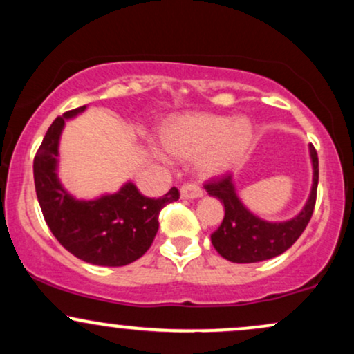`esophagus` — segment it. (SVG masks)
Returning a JSON list of instances; mask_svg holds the SVG:
<instances>
[{"instance_id": "esophagus-1", "label": "esophagus", "mask_w": 354, "mask_h": 354, "mask_svg": "<svg viewBox=\"0 0 354 354\" xmlns=\"http://www.w3.org/2000/svg\"><path fill=\"white\" fill-rule=\"evenodd\" d=\"M181 198L183 200H194V198H201L203 196V191L198 185L194 183H185L180 189Z\"/></svg>"}]
</instances>
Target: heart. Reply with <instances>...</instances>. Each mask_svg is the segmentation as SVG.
<instances>
[{
	"label": "heart",
	"instance_id": "heart-1",
	"mask_svg": "<svg viewBox=\"0 0 354 354\" xmlns=\"http://www.w3.org/2000/svg\"><path fill=\"white\" fill-rule=\"evenodd\" d=\"M251 140V124L245 118L191 113L174 116L161 129L166 153L178 160L200 156V171L206 176L225 173L239 160Z\"/></svg>",
	"mask_w": 354,
	"mask_h": 354
}]
</instances>
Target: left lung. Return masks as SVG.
<instances>
[{"mask_svg":"<svg viewBox=\"0 0 354 354\" xmlns=\"http://www.w3.org/2000/svg\"><path fill=\"white\" fill-rule=\"evenodd\" d=\"M313 163V186L310 198L298 216L290 221L270 223L254 216L239 201L231 174L216 178L206 183L205 189L209 196L218 198L225 205V218L219 228L211 234L214 250L231 263H258L279 256L301 236L310 223L316 205L318 189V154L315 146L310 145Z\"/></svg>","mask_w":354,"mask_h":354,"instance_id":"8db88e82","label":"left lung"}]
</instances>
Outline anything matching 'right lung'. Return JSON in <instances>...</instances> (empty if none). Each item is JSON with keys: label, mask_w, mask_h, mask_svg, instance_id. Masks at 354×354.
I'll use <instances>...</instances> for the list:
<instances>
[{"label": "right lung", "mask_w": 354, "mask_h": 354, "mask_svg": "<svg viewBox=\"0 0 354 354\" xmlns=\"http://www.w3.org/2000/svg\"><path fill=\"white\" fill-rule=\"evenodd\" d=\"M86 106L58 116L48 128L33 161L35 188L48 228L64 250L98 266H124L141 258L158 233L160 211L180 200L173 188L161 198H148L133 183L115 194L96 200H76L61 186L56 174L58 145L64 121Z\"/></svg>", "instance_id": "add662e5"}]
</instances>
